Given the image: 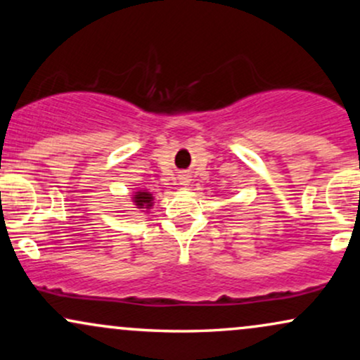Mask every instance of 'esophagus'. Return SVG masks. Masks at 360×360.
Masks as SVG:
<instances>
[{"instance_id":"esophagus-1","label":"esophagus","mask_w":360,"mask_h":360,"mask_svg":"<svg viewBox=\"0 0 360 360\" xmlns=\"http://www.w3.org/2000/svg\"><path fill=\"white\" fill-rule=\"evenodd\" d=\"M179 181H181V184L188 186V183H189V176H186V174H181V177H179Z\"/></svg>"}]
</instances>
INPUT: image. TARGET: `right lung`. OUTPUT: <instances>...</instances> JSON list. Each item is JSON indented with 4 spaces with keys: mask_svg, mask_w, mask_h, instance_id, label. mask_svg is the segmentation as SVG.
<instances>
[{
    "mask_svg": "<svg viewBox=\"0 0 360 360\" xmlns=\"http://www.w3.org/2000/svg\"><path fill=\"white\" fill-rule=\"evenodd\" d=\"M131 201H134L135 208L146 213L154 206V196H152V193L147 191V189H139V191H135L131 194Z\"/></svg>",
    "mask_w": 360,
    "mask_h": 360,
    "instance_id": "add662e5",
    "label": "right lung"
}]
</instances>
